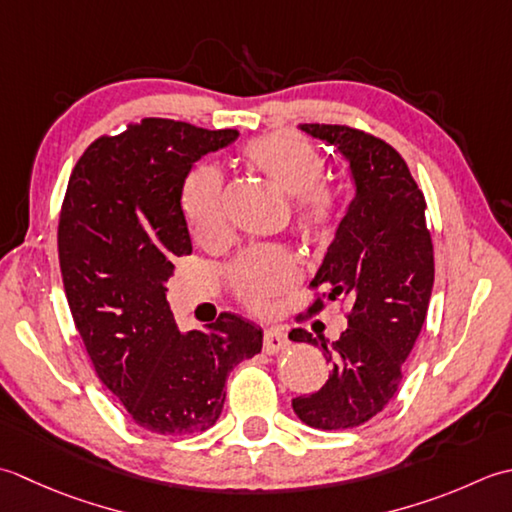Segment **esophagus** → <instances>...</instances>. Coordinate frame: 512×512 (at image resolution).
<instances>
[{"label":"esophagus","instance_id":"34e87169","mask_svg":"<svg viewBox=\"0 0 512 512\" xmlns=\"http://www.w3.org/2000/svg\"><path fill=\"white\" fill-rule=\"evenodd\" d=\"M289 347V338L285 331L280 329H267L263 336V351L265 353H278Z\"/></svg>","mask_w":512,"mask_h":512}]
</instances>
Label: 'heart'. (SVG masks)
<instances>
[{
	"label": "heart",
	"instance_id": "1",
	"mask_svg": "<svg viewBox=\"0 0 512 512\" xmlns=\"http://www.w3.org/2000/svg\"><path fill=\"white\" fill-rule=\"evenodd\" d=\"M243 159L280 190L294 194V218L300 236L325 243L336 229L342 201L325 181L327 161L316 143L298 132H274L249 141ZM183 214L194 241L210 245L225 232L223 176L214 165H198L183 185ZM234 296L247 309L265 311L271 300L287 294L300 280V267L285 247H249L227 267Z\"/></svg>",
	"mask_w": 512,
	"mask_h": 512
}]
</instances>
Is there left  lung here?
<instances>
[{
  "mask_svg": "<svg viewBox=\"0 0 512 512\" xmlns=\"http://www.w3.org/2000/svg\"><path fill=\"white\" fill-rule=\"evenodd\" d=\"M300 130L347 156L356 181V198L311 280L314 302L296 318L316 316L327 300L340 298L351 305L349 327L329 347L320 342L331 362L325 387L291 402L305 424L342 431L369 422L400 389L402 364L429 311L433 243L424 194L398 150L349 125L302 123ZM289 338L318 344L307 329Z\"/></svg>",
  "mask_w": 512,
  "mask_h": 512,
  "instance_id": "obj_1",
  "label": "left lung"
}]
</instances>
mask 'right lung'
<instances>
[{
  "mask_svg": "<svg viewBox=\"0 0 512 512\" xmlns=\"http://www.w3.org/2000/svg\"><path fill=\"white\" fill-rule=\"evenodd\" d=\"M236 137L172 119L128 123L88 145L61 203L57 245L72 320L103 387L150 433L210 429L229 371L263 347V331L229 311L181 333L165 300L174 260L192 254L185 176Z\"/></svg>",
  "mask_w": 512,
  "mask_h": 512,
  "instance_id": "1",
  "label": "right lung"
}]
</instances>
